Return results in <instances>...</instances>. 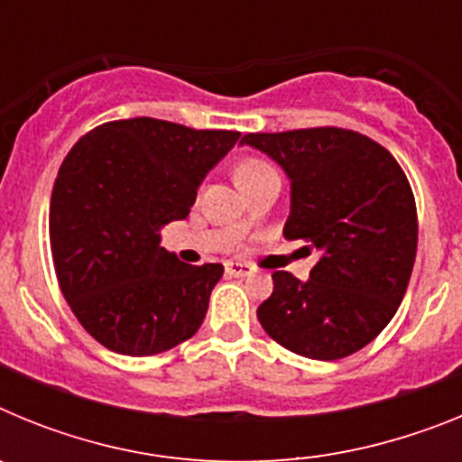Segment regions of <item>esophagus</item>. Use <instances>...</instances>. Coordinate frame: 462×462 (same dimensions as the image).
Returning a JSON list of instances; mask_svg holds the SVG:
<instances>
[{"instance_id":"1","label":"esophagus","mask_w":462,"mask_h":462,"mask_svg":"<svg viewBox=\"0 0 462 462\" xmlns=\"http://www.w3.org/2000/svg\"><path fill=\"white\" fill-rule=\"evenodd\" d=\"M226 273L231 277H247V275H252V268L247 266V263H238V261H231V263H226Z\"/></svg>"}]
</instances>
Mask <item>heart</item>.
<instances>
[{"label":"heart","mask_w":462,"mask_h":462,"mask_svg":"<svg viewBox=\"0 0 462 462\" xmlns=\"http://www.w3.org/2000/svg\"><path fill=\"white\" fill-rule=\"evenodd\" d=\"M268 169H271V166L263 164V162L250 159V162H245V164L238 169V180H245V178H250V175L263 173V171H268Z\"/></svg>","instance_id":"b5f03b06"}]
</instances>
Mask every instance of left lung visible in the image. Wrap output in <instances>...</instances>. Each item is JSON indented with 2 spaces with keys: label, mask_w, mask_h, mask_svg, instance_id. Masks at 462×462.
<instances>
[{
  "label": "left lung",
  "mask_w": 462,
  "mask_h": 462,
  "mask_svg": "<svg viewBox=\"0 0 462 462\" xmlns=\"http://www.w3.org/2000/svg\"><path fill=\"white\" fill-rule=\"evenodd\" d=\"M291 180L284 238L321 252L310 280L273 273L256 317L284 349L336 361L373 342L393 319L416 259V203L393 154L337 126L247 134ZM308 247V250H310Z\"/></svg>",
  "instance_id": "obj_1"
}]
</instances>
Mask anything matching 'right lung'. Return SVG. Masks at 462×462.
I'll use <instances>...</instances> for the list:
<instances>
[{
    "mask_svg": "<svg viewBox=\"0 0 462 462\" xmlns=\"http://www.w3.org/2000/svg\"><path fill=\"white\" fill-rule=\"evenodd\" d=\"M238 132L154 117L116 120L64 157L51 196V250L60 289L85 330L110 352L152 356L189 340L222 263L189 266L162 247Z\"/></svg>",
    "mask_w": 462,
    "mask_h": 462,
    "instance_id": "obj_1",
    "label": "right lung"
}]
</instances>
